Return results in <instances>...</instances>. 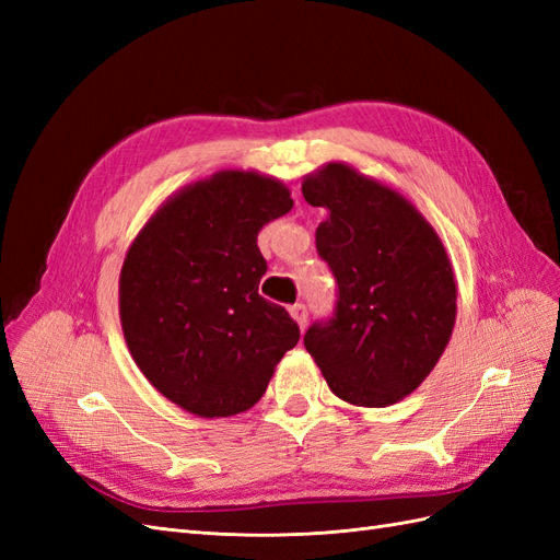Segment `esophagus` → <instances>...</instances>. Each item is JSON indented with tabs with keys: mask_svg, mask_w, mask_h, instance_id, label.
<instances>
[{
	"mask_svg": "<svg viewBox=\"0 0 560 560\" xmlns=\"http://www.w3.org/2000/svg\"><path fill=\"white\" fill-rule=\"evenodd\" d=\"M290 315L294 317V322H296V325H299L301 329L306 327V322H308V308L303 306V303H294V306L290 308Z\"/></svg>",
	"mask_w": 560,
	"mask_h": 560,
	"instance_id": "esophagus-1",
	"label": "esophagus"
}]
</instances>
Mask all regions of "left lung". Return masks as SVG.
<instances>
[{"mask_svg": "<svg viewBox=\"0 0 560 560\" xmlns=\"http://www.w3.org/2000/svg\"><path fill=\"white\" fill-rule=\"evenodd\" d=\"M301 191L327 219L319 257L338 282L336 311L303 346L336 397L383 409L430 376L455 325L457 287L432 224L389 186L331 161Z\"/></svg>", "mask_w": 560, "mask_h": 560, "instance_id": "8db88e82", "label": "left lung"}]
</instances>
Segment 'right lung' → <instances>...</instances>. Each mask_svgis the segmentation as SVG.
<instances>
[{"instance_id": "1", "label": "right lung", "mask_w": 560, "mask_h": 560, "mask_svg": "<svg viewBox=\"0 0 560 560\" xmlns=\"http://www.w3.org/2000/svg\"><path fill=\"white\" fill-rule=\"evenodd\" d=\"M290 189L257 171H219L149 217L118 276V315L144 378L198 418L252 409L299 327L259 294L257 235L292 210Z\"/></svg>"}]
</instances>
